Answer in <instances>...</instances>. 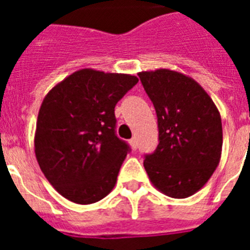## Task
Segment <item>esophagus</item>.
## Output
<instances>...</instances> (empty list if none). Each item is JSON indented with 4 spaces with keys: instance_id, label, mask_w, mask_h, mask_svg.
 Here are the masks:
<instances>
[{
    "instance_id": "34e87169",
    "label": "esophagus",
    "mask_w": 250,
    "mask_h": 250,
    "mask_svg": "<svg viewBox=\"0 0 250 250\" xmlns=\"http://www.w3.org/2000/svg\"><path fill=\"white\" fill-rule=\"evenodd\" d=\"M129 145H131L132 150H136V149H137V141H136V139H135V137L129 140Z\"/></svg>"
}]
</instances>
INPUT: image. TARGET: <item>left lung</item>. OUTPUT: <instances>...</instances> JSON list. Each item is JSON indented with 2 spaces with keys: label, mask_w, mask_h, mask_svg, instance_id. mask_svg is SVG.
Listing matches in <instances>:
<instances>
[{
  "label": "left lung",
  "mask_w": 250,
  "mask_h": 250,
  "mask_svg": "<svg viewBox=\"0 0 250 250\" xmlns=\"http://www.w3.org/2000/svg\"><path fill=\"white\" fill-rule=\"evenodd\" d=\"M137 75L158 118L160 144L144 161L149 180L168 197H189L221 161L219 110L206 90L182 72L158 68Z\"/></svg>",
  "instance_id": "1"
}]
</instances>
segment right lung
<instances>
[{"label": "right lung", "mask_w": 250, "mask_h": 250, "mask_svg": "<svg viewBox=\"0 0 250 250\" xmlns=\"http://www.w3.org/2000/svg\"><path fill=\"white\" fill-rule=\"evenodd\" d=\"M137 82L129 74L83 68L44 97L35 154L45 178L64 198L88 205L115 187L129 148L115 135L114 107Z\"/></svg>", "instance_id": "right-lung-1"}]
</instances>
